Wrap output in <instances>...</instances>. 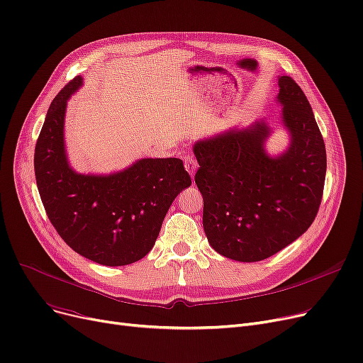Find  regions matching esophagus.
Segmentation results:
<instances>
[{
    "label": "esophagus",
    "instance_id": "obj_1",
    "mask_svg": "<svg viewBox=\"0 0 363 363\" xmlns=\"http://www.w3.org/2000/svg\"><path fill=\"white\" fill-rule=\"evenodd\" d=\"M184 166H185L186 172L190 173L191 177H194V173H196V170H197V160H196V157L191 155V154H186V155L184 157Z\"/></svg>",
    "mask_w": 363,
    "mask_h": 363
}]
</instances>
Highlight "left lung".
<instances>
[{"label": "left lung", "mask_w": 363, "mask_h": 363, "mask_svg": "<svg viewBox=\"0 0 363 363\" xmlns=\"http://www.w3.org/2000/svg\"><path fill=\"white\" fill-rule=\"evenodd\" d=\"M277 99L291 132L289 150L264 151V121L194 145L203 228L211 246L230 259L255 262L295 242L319 212L326 150L311 106L292 77L279 78Z\"/></svg>", "instance_id": "8db88e82"}]
</instances>
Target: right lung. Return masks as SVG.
Listing matches in <instances>:
<instances>
[{"mask_svg": "<svg viewBox=\"0 0 363 363\" xmlns=\"http://www.w3.org/2000/svg\"><path fill=\"white\" fill-rule=\"evenodd\" d=\"M75 77L47 111L37 139L38 193L52 225L72 250L102 265H128L152 249L172 201L191 185L181 159H144L109 177L78 175L67 162V101Z\"/></svg>", "mask_w": 363, "mask_h": 363, "instance_id": "right-lung-1", "label": "right lung"}]
</instances>
